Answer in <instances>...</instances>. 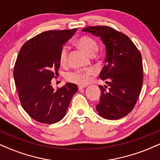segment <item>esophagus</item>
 Segmentation results:
<instances>
[{"label": "esophagus", "mask_w": 160, "mask_h": 160, "mask_svg": "<svg viewBox=\"0 0 160 160\" xmlns=\"http://www.w3.org/2000/svg\"><path fill=\"white\" fill-rule=\"evenodd\" d=\"M86 86H85V85H79L78 86L79 90H81V89H84V88H86Z\"/></svg>", "instance_id": "esophagus-1"}]
</instances>
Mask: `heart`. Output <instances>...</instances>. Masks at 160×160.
Here are the masks:
<instances>
[{
  "mask_svg": "<svg viewBox=\"0 0 160 160\" xmlns=\"http://www.w3.org/2000/svg\"><path fill=\"white\" fill-rule=\"evenodd\" d=\"M75 43L80 49L89 55H93L98 50V46L97 42L89 36H82L78 38L75 41ZM68 47L64 46L61 49L59 52V62L61 65H65L68 62ZM96 71L94 68H89L85 71L78 70L74 72H71L67 74L68 80L71 82H77L80 85H85L90 82L92 76L95 74Z\"/></svg>",
  "mask_w": 160,
  "mask_h": 160,
  "instance_id": "b5f03b06",
  "label": "heart"
}]
</instances>
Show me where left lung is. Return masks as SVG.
I'll return each instance as SVG.
<instances>
[{
	"label": "left lung",
	"instance_id": "1",
	"mask_svg": "<svg viewBox=\"0 0 160 160\" xmlns=\"http://www.w3.org/2000/svg\"><path fill=\"white\" fill-rule=\"evenodd\" d=\"M82 32L99 37L105 45V64L99 78L109 86H99L98 114L107 120H119L135 107L143 85L141 52L128 36L108 26H90Z\"/></svg>",
	"mask_w": 160,
	"mask_h": 160
}]
</instances>
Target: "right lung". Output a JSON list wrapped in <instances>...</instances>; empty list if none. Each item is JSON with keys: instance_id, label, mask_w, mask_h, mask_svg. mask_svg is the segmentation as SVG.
<instances>
[{"instance_id": "obj_1", "label": "right lung", "mask_w": 160, "mask_h": 160, "mask_svg": "<svg viewBox=\"0 0 160 160\" xmlns=\"http://www.w3.org/2000/svg\"><path fill=\"white\" fill-rule=\"evenodd\" d=\"M77 30L40 33L20 49L13 71L19 98L28 114L41 123H56L63 119L78 90L71 82L57 90L51 85L52 79L58 74L60 50Z\"/></svg>"}]
</instances>
